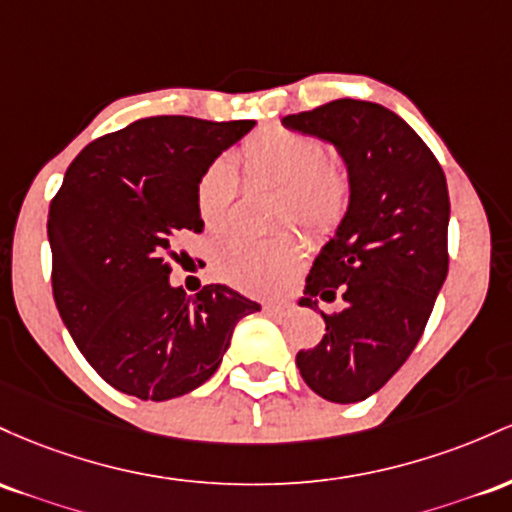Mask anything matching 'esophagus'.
Here are the masks:
<instances>
[{
    "label": "esophagus",
    "instance_id": "34e87169",
    "mask_svg": "<svg viewBox=\"0 0 512 512\" xmlns=\"http://www.w3.org/2000/svg\"><path fill=\"white\" fill-rule=\"evenodd\" d=\"M266 312L268 314H285V312H290V304H287V302H266Z\"/></svg>",
    "mask_w": 512,
    "mask_h": 512
}]
</instances>
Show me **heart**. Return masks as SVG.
I'll list each match as a JSON object with an SVG mask.
<instances>
[{"mask_svg":"<svg viewBox=\"0 0 512 512\" xmlns=\"http://www.w3.org/2000/svg\"><path fill=\"white\" fill-rule=\"evenodd\" d=\"M246 171L283 186L280 215L309 229H329L348 205V179L314 137L271 128L258 132L241 149ZM237 169L227 157L215 159L198 181V212L208 232H222L232 220ZM304 261L297 237H234L215 254V273L227 285L254 295H275L292 283Z\"/></svg>","mask_w":512,"mask_h":512,"instance_id":"obj_1","label":"heart"}]
</instances>
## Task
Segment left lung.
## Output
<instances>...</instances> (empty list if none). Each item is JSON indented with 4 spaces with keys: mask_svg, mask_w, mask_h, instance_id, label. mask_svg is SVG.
Returning <instances> with one entry per match:
<instances>
[{
    "mask_svg": "<svg viewBox=\"0 0 512 512\" xmlns=\"http://www.w3.org/2000/svg\"><path fill=\"white\" fill-rule=\"evenodd\" d=\"M280 123L331 145L346 166L348 208L300 300L319 309L341 295L343 309L321 312L324 338L297 353V367L326 401L355 404L406 363L445 283L447 181L426 142L380 103L341 99Z\"/></svg>",
    "mask_w": 512,
    "mask_h": 512,
    "instance_id": "obj_1",
    "label": "left lung"
}]
</instances>
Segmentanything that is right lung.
<instances>
[{"label":"right lung","mask_w":512,"mask_h":512,"mask_svg":"<svg viewBox=\"0 0 512 512\" xmlns=\"http://www.w3.org/2000/svg\"><path fill=\"white\" fill-rule=\"evenodd\" d=\"M256 120L157 116L86 145L48 212L53 295L89 365L118 392L166 401L208 382L261 304L227 285H171L183 229L203 232L198 181Z\"/></svg>","instance_id":"1"}]
</instances>
